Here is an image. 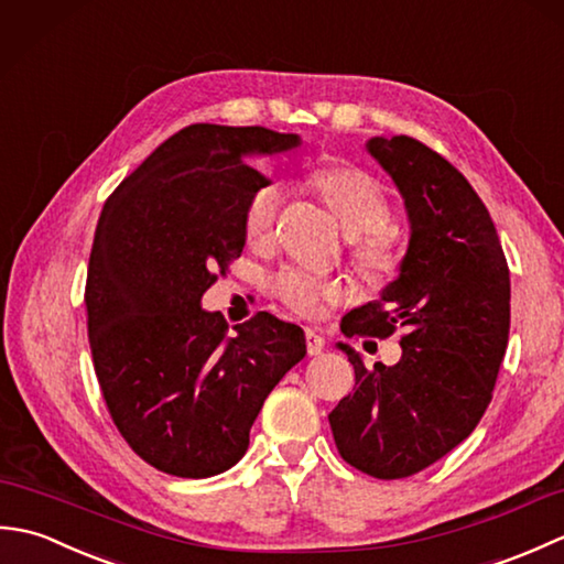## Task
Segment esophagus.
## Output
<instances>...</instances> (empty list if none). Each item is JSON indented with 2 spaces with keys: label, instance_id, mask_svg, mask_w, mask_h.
<instances>
[{
  "label": "esophagus",
  "instance_id": "1",
  "mask_svg": "<svg viewBox=\"0 0 564 564\" xmlns=\"http://www.w3.org/2000/svg\"><path fill=\"white\" fill-rule=\"evenodd\" d=\"M305 344L310 356H319L325 351V339H322L315 329H305Z\"/></svg>",
  "mask_w": 564,
  "mask_h": 564
}]
</instances>
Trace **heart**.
<instances>
[{
  "label": "heart",
  "instance_id": "heart-1",
  "mask_svg": "<svg viewBox=\"0 0 564 564\" xmlns=\"http://www.w3.org/2000/svg\"><path fill=\"white\" fill-rule=\"evenodd\" d=\"M313 184L322 196L329 200L334 213L339 215L344 230L354 237H368L361 247H356V263L370 279L388 273L392 269V251L378 232L386 230L392 220V208L386 191L373 176L354 166H332L319 170ZM283 200V188L275 182H263L249 196L242 227L249 245H267L273 235L275 215ZM271 291L279 301L293 310L295 315L313 317L325 303H337L344 295V283L332 275H319L305 269H281L271 279Z\"/></svg>",
  "mask_w": 564,
  "mask_h": 564
}]
</instances>
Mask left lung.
<instances>
[{"instance_id": "obj_1", "label": "left lung", "mask_w": 564, "mask_h": 564, "mask_svg": "<svg viewBox=\"0 0 564 564\" xmlns=\"http://www.w3.org/2000/svg\"><path fill=\"white\" fill-rule=\"evenodd\" d=\"M366 148L400 188L410 247L380 301L351 310L341 332L406 334L400 361L373 370L339 344L356 388L334 406L329 426L356 470L400 480L480 424L509 341L511 281L489 210L448 160L406 135L370 138Z\"/></svg>"}]
</instances>
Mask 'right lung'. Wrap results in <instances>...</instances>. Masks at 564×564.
Masks as SVG:
<instances>
[{
    "mask_svg": "<svg viewBox=\"0 0 564 564\" xmlns=\"http://www.w3.org/2000/svg\"><path fill=\"white\" fill-rule=\"evenodd\" d=\"M301 145L261 126L196 123L123 178L94 235L89 346L113 424L142 460L210 477L242 458L263 400L303 361L305 334L269 313L227 334L200 297L242 254L257 154Z\"/></svg>",
    "mask_w": 564,
    "mask_h": 564,
    "instance_id": "add662e5",
    "label": "right lung"
}]
</instances>
